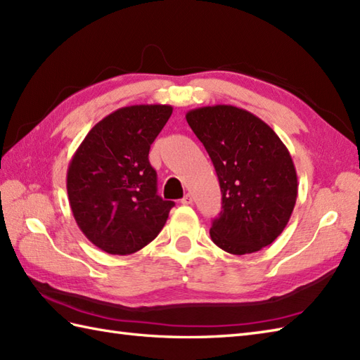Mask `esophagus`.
Here are the masks:
<instances>
[{
  "mask_svg": "<svg viewBox=\"0 0 360 360\" xmlns=\"http://www.w3.org/2000/svg\"><path fill=\"white\" fill-rule=\"evenodd\" d=\"M193 202H194V198H193V195H191V194H186L185 197L181 198V203L183 205H193Z\"/></svg>",
  "mask_w": 360,
  "mask_h": 360,
  "instance_id": "obj_1",
  "label": "esophagus"
}]
</instances>
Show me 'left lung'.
I'll list each match as a JSON object with an SVG mask.
<instances>
[{"label":"left lung","instance_id":"obj_1","mask_svg":"<svg viewBox=\"0 0 360 360\" xmlns=\"http://www.w3.org/2000/svg\"><path fill=\"white\" fill-rule=\"evenodd\" d=\"M186 122L220 183L221 211L210 231L212 242L236 255L273 243L297 198V174L283 141L263 120L231 105L193 109Z\"/></svg>","mask_w":360,"mask_h":360}]
</instances>
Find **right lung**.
Instances as JSON below:
<instances>
[{"instance_id": "obj_1", "label": "right lung", "mask_w": 360, "mask_h": 360, "mask_svg": "<svg viewBox=\"0 0 360 360\" xmlns=\"http://www.w3.org/2000/svg\"><path fill=\"white\" fill-rule=\"evenodd\" d=\"M169 105L120 108L95 124L68 167V197L82 233L108 254L140 251L163 229L174 202L157 195L149 149Z\"/></svg>"}]
</instances>
